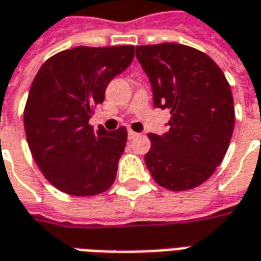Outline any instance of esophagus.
Segmentation results:
<instances>
[{"instance_id":"obj_1","label":"esophagus","mask_w":261,"mask_h":261,"mask_svg":"<svg viewBox=\"0 0 261 261\" xmlns=\"http://www.w3.org/2000/svg\"><path fill=\"white\" fill-rule=\"evenodd\" d=\"M140 134L139 133H136V131L128 130V139H136V137H139Z\"/></svg>"}]
</instances>
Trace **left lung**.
I'll use <instances>...</instances> for the list:
<instances>
[{"mask_svg":"<svg viewBox=\"0 0 261 261\" xmlns=\"http://www.w3.org/2000/svg\"><path fill=\"white\" fill-rule=\"evenodd\" d=\"M156 108L170 111L169 131L148 134L144 156L153 179L169 191L202 185L220 166L234 131V101L220 66L208 55L179 44L137 46Z\"/></svg>","mask_w":261,"mask_h":261,"instance_id":"obj_1","label":"left lung"}]
</instances>
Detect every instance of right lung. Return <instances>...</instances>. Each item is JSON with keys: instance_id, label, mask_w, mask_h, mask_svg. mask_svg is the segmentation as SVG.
<instances>
[{"instance_id": "obj_1", "label": "right lung", "mask_w": 261, "mask_h": 261, "mask_svg": "<svg viewBox=\"0 0 261 261\" xmlns=\"http://www.w3.org/2000/svg\"><path fill=\"white\" fill-rule=\"evenodd\" d=\"M133 58L134 46H79L39 69L24 108V130L34 162L59 191L92 196L114 184L127 130L94 131L89 118Z\"/></svg>"}]
</instances>
